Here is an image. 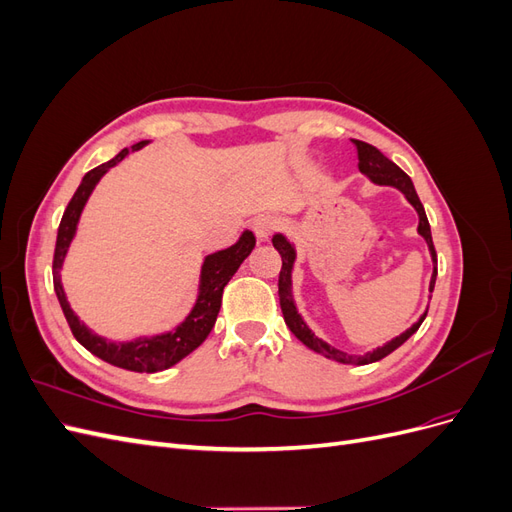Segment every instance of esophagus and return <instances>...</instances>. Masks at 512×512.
Returning <instances> with one entry per match:
<instances>
[{
    "label": "esophagus",
    "mask_w": 512,
    "mask_h": 512,
    "mask_svg": "<svg viewBox=\"0 0 512 512\" xmlns=\"http://www.w3.org/2000/svg\"><path fill=\"white\" fill-rule=\"evenodd\" d=\"M252 228L258 241H267L273 235V230L277 228V218H273V215H260V218L254 220Z\"/></svg>",
    "instance_id": "obj_1"
}]
</instances>
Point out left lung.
Segmentation results:
<instances>
[{
	"label": "left lung",
	"instance_id": "left-lung-1",
	"mask_svg": "<svg viewBox=\"0 0 512 512\" xmlns=\"http://www.w3.org/2000/svg\"><path fill=\"white\" fill-rule=\"evenodd\" d=\"M356 145V151H359V170L361 173L371 181V183H378V185H391V188H397L401 194L406 196L408 203L416 209L418 213V235H421L429 247V254L433 260V273H431V280H429V292H433V286H436V277H438V256H436V247H433V239H431V228L427 222V215H425V207L421 203V198H418L412 179L401 170L395 162H391L389 158L384 156L380 149H376L374 145L363 143V141H352ZM273 247L282 256V271H280V305H282V314L284 320L288 324V329L294 333V337L303 342L309 350H314L322 356H327L331 361L337 363H346V365H367V363H376L380 359H384L386 354H391L393 350H397L401 344L410 339L418 327H421L425 316H427V309L423 312V316L418 318L410 329H406L401 335L393 337L391 342H386L384 346L365 352V354H348L337 350L333 346H329L327 342H322L320 337L314 335V331L307 327L305 320L301 318L297 303H294L292 297V269H294V260H297V252H294V245L282 235V232H277L273 235Z\"/></svg>",
	"mask_w": 512,
	"mask_h": 512
}]
</instances>
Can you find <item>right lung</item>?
<instances>
[{"label":"right lung","instance_id":"right-lung-1","mask_svg":"<svg viewBox=\"0 0 512 512\" xmlns=\"http://www.w3.org/2000/svg\"><path fill=\"white\" fill-rule=\"evenodd\" d=\"M149 141H141L132 145V149H121L113 160H108L83 177L79 190L74 192L72 200L68 203L64 218H61L59 230H57V243H55V256H53V286L59 299L64 316L70 324V331L76 337L83 348H87L91 354H96L98 359L111 363L115 367L138 371V374H153V371H162L173 367L181 359H185L190 352H194L200 344L205 342L207 335L211 333L215 320L220 314L222 305V292L224 286L230 282V277L237 273L241 262L250 256L256 245V237L250 230H243V235L235 245L226 247V250L213 252L205 256L203 267H200V282H198V297L190 309V314L173 331L151 335V337H136L132 342H111V339L100 337L79 320L72 312L68 303V297L61 286V267L68 254V247L76 235V226H79L81 213L87 205V200L94 192L98 181L108 173V168L117 166L130 151L143 149Z\"/></svg>","mask_w":512,"mask_h":512}]
</instances>
